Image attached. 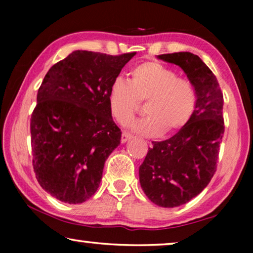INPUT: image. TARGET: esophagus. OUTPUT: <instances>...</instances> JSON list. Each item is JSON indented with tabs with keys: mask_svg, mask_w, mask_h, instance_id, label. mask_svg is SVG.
<instances>
[{
	"mask_svg": "<svg viewBox=\"0 0 253 253\" xmlns=\"http://www.w3.org/2000/svg\"><path fill=\"white\" fill-rule=\"evenodd\" d=\"M130 137H131V135H130V134H128V132H125V131H124L123 134H122V143H123V144H125L126 142H128V140L130 139Z\"/></svg>",
	"mask_w": 253,
	"mask_h": 253,
	"instance_id": "esophagus-1",
	"label": "esophagus"
}]
</instances>
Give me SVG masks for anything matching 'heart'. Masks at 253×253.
Returning <instances> with one entry per match:
<instances>
[{
	"instance_id": "1",
	"label": "heart",
	"mask_w": 253,
	"mask_h": 253,
	"mask_svg": "<svg viewBox=\"0 0 253 253\" xmlns=\"http://www.w3.org/2000/svg\"><path fill=\"white\" fill-rule=\"evenodd\" d=\"M145 101L147 117L132 123L130 129L158 136L174 134L190 122L198 95L191 81L177 78L176 72L160 62L148 61L132 68L128 81L115 79L108 91L110 113L122 125L134 118L139 102Z\"/></svg>"
}]
</instances>
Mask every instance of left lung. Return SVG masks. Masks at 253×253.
Masks as SVG:
<instances>
[{"label": "left lung", "instance_id": "1", "mask_svg": "<svg viewBox=\"0 0 253 253\" xmlns=\"http://www.w3.org/2000/svg\"><path fill=\"white\" fill-rule=\"evenodd\" d=\"M157 59L181 68L198 95L190 122L170 138L153 142L139 166L147 198L158 207L176 208L199 195L215 173L224 132L223 95L215 76L196 54L176 52Z\"/></svg>", "mask_w": 253, "mask_h": 253}]
</instances>
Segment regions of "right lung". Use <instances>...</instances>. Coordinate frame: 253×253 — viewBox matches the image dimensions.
Wrapping results in <instances>:
<instances>
[{"label":"right lung","mask_w":253,"mask_h":253,"mask_svg":"<svg viewBox=\"0 0 253 253\" xmlns=\"http://www.w3.org/2000/svg\"><path fill=\"white\" fill-rule=\"evenodd\" d=\"M136 52L76 50L50 68L31 116L33 169L53 198L78 204L95 194L122 131L108 104L111 83Z\"/></svg>","instance_id":"add662e5"}]
</instances>
